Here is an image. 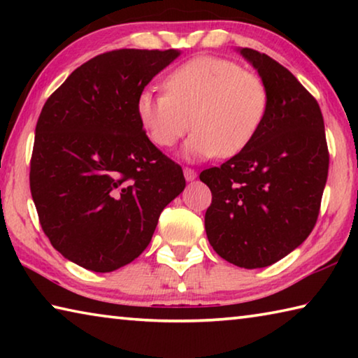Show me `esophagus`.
Masks as SVG:
<instances>
[{
	"label": "esophagus",
	"mask_w": 358,
	"mask_h": 358,
	"mask_svg": "<svg viewBox=\"0 0 358 358\" xmlns=\"http://www.w3.org/2000/svg\"><path fill=\"white\" fill-rule=\"evenodd\" d=\"M183 173H185L186 181H192V180H196V177H197L196 171H194V169H189V167H185Z\"/></svg>",
	"instance_id": "esophagus-1"
}]
</instances>
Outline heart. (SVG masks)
I'll use <instances>...</instances> for the list:
<instances>
[{
  "label": "heart",
  "instance_id": "1",
  "mask_svg": "<svg viewBox=\"0 0 358 358\" xmlns=\"http://www.w3.org/2000/svg\"><path fill=\"white\" fill-rule=\"evenodd\" d=\"M268 93L264 82L230 59L199 57L166 78V92L143 90L136 112L157 147L171 148L192 126L185 143L187 159L235 156L262 128Z\"/></svg>",
  "mask_w": 358,
  "mask_h": 358
}]
</instances>
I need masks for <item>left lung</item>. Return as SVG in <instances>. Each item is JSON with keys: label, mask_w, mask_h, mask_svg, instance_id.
I'll return each instance as SVG.
<instances>
[{"label": "left lung", "mask_w": 358, "mask_h": 358, "mask_svg": "<svg viewBox=\"0 0 358 358\" xmlns=\"http://www.w3.org/2000/svg\"><path fill=\"white\" fill-rule=\"evenodd\" d=\"M268 108L256 138L221 167L201 173L213 201L205 230L213 250L241 268H262L299 248L317 221L329 175L322 112L294 74L252 48Z\"/></svg>", "instance_id": "1"}]
</instances>
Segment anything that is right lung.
Listing matches in <instances>:
<instances>
[{
	"mask_svg": "<svg viewBox=\"0 0 358 358\" xmlns=\"http://www.w3.org/2000/svg\"><path fill=\"white\" fill-rule=\"evenodd\" d=\"M180 50L121 48L77 68L42 107L29 187L52 246L108 273L150 245L183 171L150 142L137 96Z\"/></svg>",
	"mask_w": 358,
	"mask_h": 358,
	"instance_id": "obj_1",
	"label": "right lung"
}]
</instances>
